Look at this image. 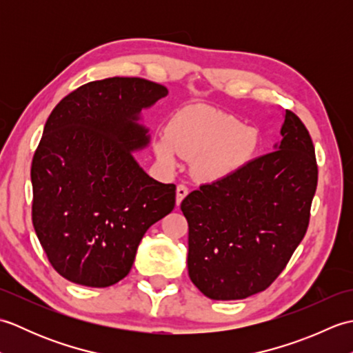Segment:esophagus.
Masks as SVG:
<instances>
[{"instance_id":"1","label":"esophagus","mask_w":353,"mask_h":353,"mask_svg":"<svg viewBox=\"0 0 353 353\" xmlns=\"http://www.w3.org/2000/svg\"><path fill=\"white\" fill-rule=\"evenodd\" d=\"M188 196V188H186L185 185H177V190H176V203L177 206L182 203V200Z\"/></svg>"}]
</instances>
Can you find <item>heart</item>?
<instances>
[{"mask_svg": "<svg viewBox=\"0 0 353 353\" xmlns=\"http://www.w3.org/2000/svg\"><path fill=\"white\" fill-rule=\"evenodd\" d=\"M256 147V132L209 108L177 112L167 133H159L154 139V152L162 163L174 167L177 156L196 161L200 176L209 181H219L241 170Z\"/></svg>", "mask_w": 353, "mask_h": 353, "instance_id": "1", "label": "heart"}]
</instances>
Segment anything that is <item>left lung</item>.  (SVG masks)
I'll return each mask as SVG.
<instances>
[{
    "label": "left lung",
    "mask_w": 353,
    "mask_h": 353,
    "mask_svg": "<svg viewBox=\"0 0 353 353\" xmlns=\"http://www.w3.org/2000/svg\"><path fill=\"white\" fill-rule=\"evenodd\" d=\"M272 153L182 201L188 221V273L212 301L264 291L287 267L310 224L317 161L305 124L285 110Z\"/></svg>",
    "instance_id": "8db88e82"
}]
</instances>
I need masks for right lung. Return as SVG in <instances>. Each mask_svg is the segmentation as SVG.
<instances>
[{
  "label": "right lung",
  "mask_w": 353,
  "mask_h": 353,
  "mask_svg": "<svg viewBox=\"0 0 353 353\" xmlns=\"http://www.w3.org/2000/svg\"><path fill=\"white\" fill-rule=\"evenodd\" d=\"M168 89L139 77L77 88L52 109L32 162L36 235L56 272L104 288L129 274L148 228L176 205V185L142 170L141 110Z\"/></svg>",
  "instance_id": "obj_1"
}]
</instances>
